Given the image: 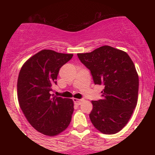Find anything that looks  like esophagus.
<instances>
[{"instance_id":"esophagus-1","label":"esophagus","mask_w":155,"mask_h":155,"mask_svg":"<svg viewBox=\"0 0 155 155\" xmlns=\"http://www.w3.org/2000/svg\"><path fill=\"white\" fill-rule=\"evenodd\" d=\"M74 101L76 104L80 105L81 103L83 101V99H77V98H74Z\"/></svg>"}]
</instances>
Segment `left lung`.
Wrapping results in <instances>:
<instances>
[{
	"label": "left lung",
	"instance_id": "obj_1",
	"mask_svg": "<svg viewBox=\"0 0 155 155\" xmlns=\"http://www.w3.org/2000/svg\"><path fill=\"white\" fill-rule=\"evenodd\" d=\"M77 55L95 84L104 86L103 98L92 101V124L104 134L118 133L128 122L138 101L139 81L134 63L125 51L110 46Z\"/></svg>",
	"mask_w": 155,
	"mask_h": 155
}]
</instances>
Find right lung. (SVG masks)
<instances>
[{"instance_id": "1", "label": "right lung", "mask_w": 155, "mask_h": 155, "mask_svg": "<svg viewBox=\"0 0 155 155\" xmlns=\"http://www.w3.org/2000/svg\"><path fill=\"white\" fill-rule=\"evenodd\" d=\"M73 55L44 49L27 60L19 71V106L29 123L46 136L58 135L71 121L73 101L51 95L50 91L53 84H57L60 68Z\"/></svg>"}]
</instances>
